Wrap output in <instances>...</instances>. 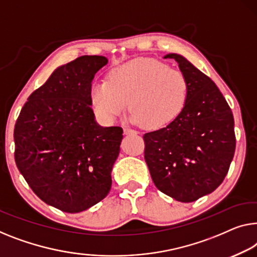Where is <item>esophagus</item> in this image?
Masks as SVG:
<instances>
[{
	"label": "esophagus",
	"instance_id": "obj_1",
	"mask_svg": "<svg viewBox=\"0 0 257 257\" xmlns=\"http://www.w3.org/2000/svg\"><path fill=\"white\" fill-rule=\"evenodd\" d=\"M123 133H124V135H132V134H137L135 130H133L132 128H129V127H124Z\"/></svg>",
	"mask_w": 257,
	"mask_h": 257
}]
</instances>
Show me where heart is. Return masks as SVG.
Instances as JSON below:
<instances>
[{
  "mask_svg": "<svg viewBox=\"0 0 257 257\" xmlns=\"http://www.w3.org/2000/svg\"><path fill=\"white\" fill-rule=\"evenodd\" d=\"M188 94V78L181 70L163 61L139 57L114 69L108 82L93 84L90 99L106 122L120 116L129 102L134 122L145 129H159L181 114Z\"/></svg>",
  "mask_w": 257,
  "mask_h": 257,
  "instance_id": "heart-1",
  "label": "heart"
}]
</instances>
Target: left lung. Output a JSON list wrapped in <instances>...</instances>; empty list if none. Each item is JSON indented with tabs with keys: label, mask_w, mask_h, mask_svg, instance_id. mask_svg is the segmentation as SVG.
Here are the masks:
<instances>
[{
	"label": "left lung",
	"mask_w": 257,
	"mask_h": 257,
	"mask_svg": "<svg viewBox=\"0 0 257 257\" xmlns=\"http://www.w3.org/2000/svg\"><path fill=\"white\" fill-rule=\"evenodd\" d=\"M174 59L189 82L181 114L165 128L147 133L144 159L157 188L179 202H194L226 177L235 151L234 118L211 78L182 55Z\"/></svg>",
	"instance_id": "obj_1"
}]
</instances>
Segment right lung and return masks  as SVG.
Segmentation results:
<instances>
[{
    "mask_svg": "<svg viewBox=\"0 0 257 257\" xmlns=\"http://www.w3.org/2000/svg\"><path fill=\"white\" fill-rule=\"evenodd\" d=\"M105 56L84 55L56 68L23 106L15 124V160L40 200L77 213L107 196L121 127H101L90 91Z\"/></svg>",
    "mask_w": 257,
    "mask_h": 257,
    "instance_id": "obj_1",
    "label": "right lung"
}]
</instances>
